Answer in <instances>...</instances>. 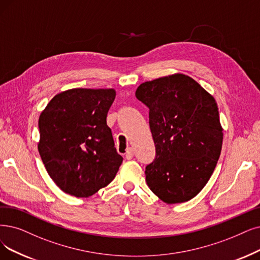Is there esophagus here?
Segmentation results:
<instances>
[{"label":"esophagus","instance_id":"obj_1","mask_svg":"<svg viewBox=\"0 0 260 260\" xmlns=\"http://www.w3.org/2000/svg\"><path fill=\"white\" fill-rule=\"evenodd\" d=\"M133 155H134V153H133V149H128V151H127V153H126V159L127 160H131V159H133Z\"/></svg>","mask_w":260,"mask_h":260}]
</instances>
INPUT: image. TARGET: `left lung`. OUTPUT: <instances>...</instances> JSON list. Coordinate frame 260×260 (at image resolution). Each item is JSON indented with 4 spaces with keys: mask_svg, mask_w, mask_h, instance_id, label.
Here are the masks:
<instances>
[{
    "mask_svg": "<svg viewBox=\"0 0 260 260\" xmlns=\"http://www.w3.org/2000/svg\"><path fill=\"white\" fill-rule=\"evenodd\" d=\"M136 96L149 109L155 147L145 171L148 186L166 204L192 200L221 154L223 129L214 98L180 74L142 83Z\"/></svg>",
    "mask_w": 260,
    "mask_h": 260,
    "instance_id": "1",
    "label": "left lung"
}]
</instances>
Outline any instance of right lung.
I'll use <instances>...</instances> for the list:
<instances>
[{"label": "right lung", "instance_id": "obj_1", "mask_svg": "<svg viewBox=\"0 0 260 260\" xmlns=\"http://www.w3.org/2000/svg\"><path fill=\"white\" fill-rule=\"evenodd\" d=\"M115 96L114 89H69L52 98L40 114L38 151L65 193L88 197L115 178L122 157L107 124Z\"/></svg>", "mask_w": 260, "mask_h": 260}]
</instances>
